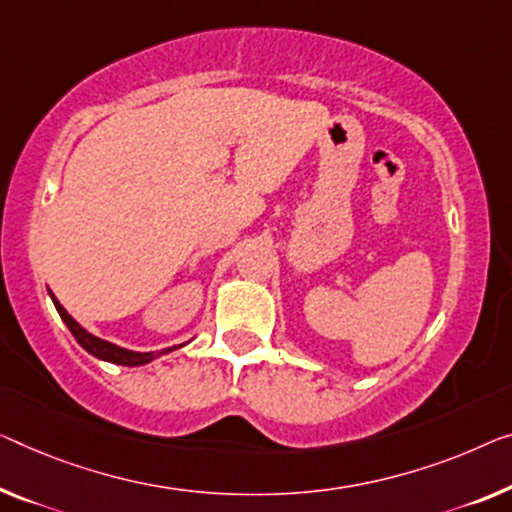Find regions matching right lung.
Instances as JSON below:
<instances>
[{
	"label": "right lung",
	"instance_id": "add662e5",
	"mask_svg": "<svg viewBox=\"0 0 512 512\" xmlns=\"http://www.w3.org/2000/svg\"><path fill=\"white\" fill-rule=\"evenodd\" d=\"M50 296H52V294H50ZM52 303H55L59 317L64 319V324L68 326V331L73 333V338L78 340L80 345L85 347L91 356L103 358V361L119 363V365H144V363L154 361L156 356L167 354V352H172V349H174V347H172V349H163V352H128V349H121V347H117V345H112V342H108V340H101V338H96V335L87 333L78 322H75V319H73L71 315H68V312L64 310V305H61V303L55 299V296H52Z\"/></svg>",
	"mask_w": 512,
	"mask_h": 512
}]
</instances>
